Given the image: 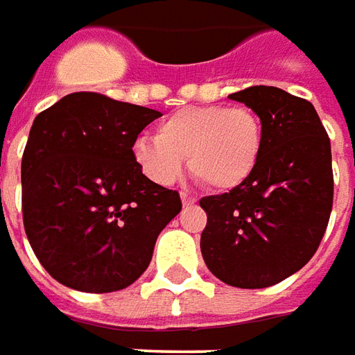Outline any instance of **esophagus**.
<instances>
[{"label":"esophagus","instance_id":"esophagus-1","mask_svg":"<svg viewBox=\"0 0 355 355\" xmlns=\"http://www.w3.org/2000/svg\"><path fill=\"white\" fill-rule=\"evenodd\" d=\"M182 202L185 208H189V206L197 205V198L191 197V195H187V193H182Z\"/></svg>","mask_w":355,"mask_h":355}]
</instances>
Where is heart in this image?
<instances>
[{
  "label": "heart",
  "mask_w": 355,
  "mask_h": 355,
  "mask_svg": "<svg viewBox=\"0 0 355 355\" xmlns=\"http://www.w3.org/2000/svg\"><path fill=\"white\" fill-rule=\"evenodd\" d=\"M263 145L262 118L250 107L195 105L166 116L157 135L137 137L132 157L139 170L160 185L178 182L189 157L198 182L214 191H233L258 170Z\"/></svg>",
  "instance_id": "b5f03b06"
}]
</instances>
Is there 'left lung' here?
I'll return each mask as SVG.
<instances>
[{
	"label": "left lung",
	"instance_id": "8db88e82",
	"mask_svg": "<svg viewBox=\"0 0 355 355\" xmlns=\"http://www.w3.org/2000/svg\"><path fill=\"white\" fill-rule=\"evenodd\" d=\"M263 122V157L237 189L200 198V250L216 277L263 288L302 270L333 210L331 141L310 101L271 85L231 93Z\"/></svg>",
	"mask_w": 355,
	"mask_h": 355
}]
</instances>
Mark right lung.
Here are the masks:
<instances>
[{"instance_id":"obj_1","label":"right lung","mask_w":355,"mask_h":355,"mask_svg":"<svg viewBox=\"0 0 355 355\" xmlns=\"http://www.w3.org/2000/svg\"><path fill=\"white\" fill-rule=\"evenodd\" d=\"M158 110L93 92L40 112L21 166L22 222L45 271L82 293L141 277L160 231L182 210L133 162L132 145Z\"/></svg>"}]
</instances>
